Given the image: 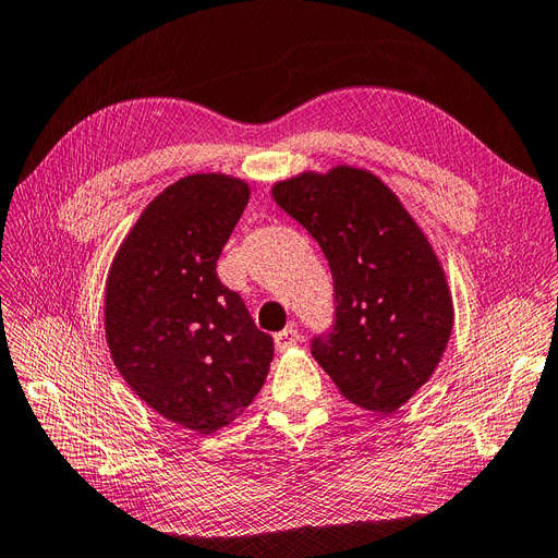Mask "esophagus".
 Segmentation results:
<instances>
[{
  "label": "esophagus",
  "instance_id": "obj_1",
  "mask_svg": "<svg viewBox=\"0 0 558 558\" xmlns=\"http://www.w3.org/2000/svg\"><path fill=\"white\" fill-rule=\"evenodd\" d=\"M300 342V332H298V328H283L281 332H277L275 335V344H277V351H286V349H291V347H295Z\"/></svg>",
  "mask_w": 558,
  "mask_h": 558
}]
</instances>
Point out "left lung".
<instances>
[{
    "mask_svg": "<svg viewBox=\"0 0 558 558\" xmlns=\"http://www.w3.org/2000/svg\"><path fill=\"white\" fill-rule=\"evenodd\" d=\"M318 242L335 289L332 328L312 356L359 408L396 412L440 363L453 326L449 286L426 234L386 185L356 167L272 189Z\"/></svg>",
    "mask_w": 558,
    "mask_h": 558,
    "instance_id": "obj_1",
    "label": "left lung"
}]
</instances>
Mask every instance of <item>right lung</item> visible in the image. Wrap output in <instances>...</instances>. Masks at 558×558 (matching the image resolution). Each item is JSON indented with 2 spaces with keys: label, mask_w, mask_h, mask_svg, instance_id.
I'll use <instances>...</instances> for the list:
<instances>
[{
  "label": "right lung",
  "mask_w": 558,
  "mask_h": 558,
  "mask_svg": "<svg viewBox=\"0 0 558 558\" xmlns=\"http://www.w3.org/2000/svg\"><path fill=\"white\" fill-rule=\"evenodd\" d=\"M248 195L226 174L172 183L134 223L107 279L118 373L148 408L202 435L248 408L275 356L272 337L216 275Z\"/></svg>",
  "instance_id": "right-lung-1"
}]
</instances>
